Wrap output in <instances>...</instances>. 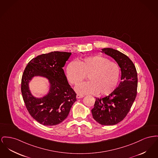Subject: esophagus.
Instances as JSON below:
<instances>
[{"instance_id": "obj_1", "label": "esophagus", "mask_w": 158, "mask_h": 158, "mask_svg": "<svg viewBox=\"0 0 158 158\" xmlns=\"http://www.w3.org/2000/svg\"><path fill=\"white\" fill-rule=\"evenodd\" d=\"M84 97V95H80V94H77V95H76V98H82Z\"/></svg>"}]
</instances>
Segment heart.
<instances>
[{
    "mask_svg": "<svg viewBox=\"0 0 158 158\" xmlns=\"http://www.w3.org/2000/svg\"><path fill=\"white\" fill-rule=\"evenodd\" d=\"M66 76L70 84L76 85L87 76L88 82L79 84L75 90L80 95H108L116 87L119 68L105 57L97 56L72 62L67 67Z\"/></svg>",
    "mask_w": 158,
    "mask_h": 158,
    "instance_id": "heart-1",
    "label": "heart"
}]
</instances>
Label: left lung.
Returning <instances> with one entry per match:
<instances>
[{"mask_svg":"<svg viewBox=\"0 0 158 158\" xmlns=\"http://www.w3.org/2000/svg\"><path fill=\"white\" fill-rule=\"evenodd\" d=\"M102 53L113 58L121 68V82L109 95L97 98L91 110L93 118L102 125H113L122 121L137 95V73L130 58L118 50L103 48Z\"/></svg>","mask_w":158,"mask_h":158,"instance_id":"1","label":"left lung"}]
</instances>
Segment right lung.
Returning <instances> with one entry per match:
<instances>
[{
    "instance_id": "1",
    "label": "right lung",
    "mask_w": 158,
    "mask_h": 158,
    "mask_svg": "<svg viewBox=\"0 0 158 158\" xmlns=\"http://www.w3.org/2000/svg\"><path fill=\"white\" fill-rule=\"evenodd\" d=\"M72 52L54 51L33 58L26 66L21 79V93L31 117L46 126L56 125L65 119L76 94L68 83L63 67ZM45 78L49 84L48 93L43 97L33 96L29 82L35 77Z\"/></svg>"
}]
</instances>
